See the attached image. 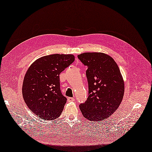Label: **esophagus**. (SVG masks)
Listing matches in <instances>:
<instances>
[{"label":"esophagus","mask_w":152,"mask_h":152,"mask_svg":"<svg viewBox=\"0 0 152 152\" xmlns=\"http://www.w3.org/2000/svg\"><path fill=\"white\" fill-rule=\"evenodd\" d=\"M75 100V99L74 98H67V101L68 102H74V101Z\"/></svg>","instance_id":"esophagus-1"}]
</instances>
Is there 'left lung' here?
I'll use <instances>...</instances> for the list:
<instances>
[{
	"label": "left lung",
	"mask_w": 152,
	"mask_h": 152,
	"mask_svg": "<svg viewBox=\"0 0 152 152\" xmlns=\"http://www.w3.org/2000/svg\"><path fill=\"white\" fill-rule=\"evenodd\" d=\"M87 66L88 94L79 107L82 115L91 121H99L118 109L123 98L124 85L118 65L113 58L102 53H84L77 55Z\"/></svg>",
	"instance_id": "1"
}]
</instances>
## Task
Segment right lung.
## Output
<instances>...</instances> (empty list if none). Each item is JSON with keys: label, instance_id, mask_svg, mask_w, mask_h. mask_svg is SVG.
I'll use <instances>...</instances> for the list:
<instances>
[{"label": "right lung", "instance_id": "add662e5", "mask_svg": "<svg viewBox=\"0 0 152 152\" xmlns=\"http://www.w3.org/2000/svg\"><path fill=\"white\" fill-rule=\"evenodd\" d=\"M74 61L72 54H50L37 60L28 69L23 81V98L39 118L53 120L60 115L67 98L61 94L59 75Z\"/></svg>", "mask_w": 152, "mask_h": 152}]
</instances>
